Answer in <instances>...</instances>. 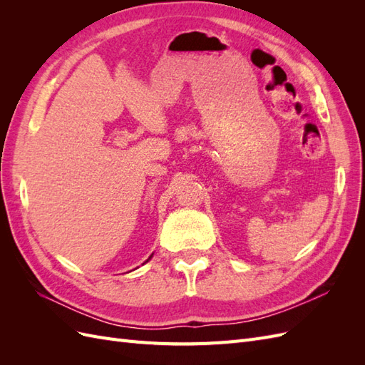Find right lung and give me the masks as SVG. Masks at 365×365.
I'll list each match as a JSON object with an SVG mask.
<instances>
[{
	"label": "right lung",
	"mask_w": 365,
	"mask_h": 365,
	"mask_svg": "<svg viewBox=\"0 0 365 365\" xmlns=\"http://www.w3.org/2000/svg\"><path fill=\"white\" fill-rule=\"evenodd\" d=\"M152 256H153V254H152ZM152 256H150V257H152ZM150 257H149V259H150ZM149 259H148V260H146V262H149Z\"/></svg>",
	"instance_id": "1"
}]
</instances>
